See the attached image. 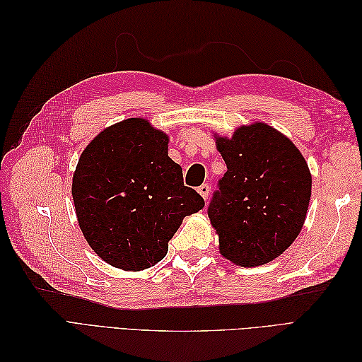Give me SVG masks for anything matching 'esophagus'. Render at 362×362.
Returning <instances> with one entry per match:
<instances>
[{"label":"esophagus","mask_w":362,"mask_h":362,"mask_svg":"<svg viewBox=\"0 0 362 362\" xmlns=\"http://www.w3.org/2000/svg\"><path fill=\"white\" fill-rule=\"evenodd\" d=\"M198 193L206 201V199H208V194H210V185H208V184H202L201 187H198Z\"/></svg>","instance_id":"esophagus-1"}]
</instances>
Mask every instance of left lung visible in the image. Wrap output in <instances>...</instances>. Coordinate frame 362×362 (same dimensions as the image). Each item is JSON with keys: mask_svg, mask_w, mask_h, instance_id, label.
<instances>
[{"mask_svg": "<svg viewBox=\"0 0 362 362\" xmlns=\"http://www.w3.org/2000/svg\"><path fill=\"white\" fill-rule=\"evenodd\" d=\"M214 139L228 169L208 206L218 252L240 267L267 264L302 231L313 184L308 163L287 136L264 122Z\"/></svg>", "mask_w": 362, "mask_h": 362, "instance_id": "obj_1", "label": "left lung"}]
</instances>
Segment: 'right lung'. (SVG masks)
<instances>
[{
	"label": "right lung",
	"mask_w": 362,
	"mask_h": 362,
	"mask_svg": "<svg viewBox=\"0 0 362 362\" xmlns=\"http://www.w3.org/2000/svg\"><path fill=\"white\" fill-rule=\"evenodd\" d=\"M168 149L164 131L129 117L103 129L81 152L72 177L76 221L107 264L127 272L157 264L182 218L204 208Z\"/></svg>",
	"instance_id": "add662e5"
}]
</instances>
